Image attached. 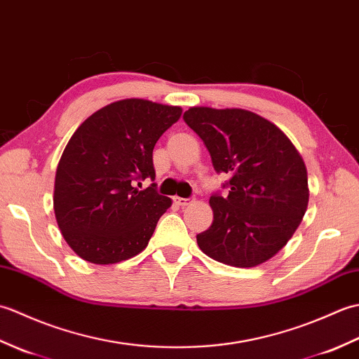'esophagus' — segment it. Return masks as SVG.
<instances>
[{"instance_id":"esophagus-1","label":"esophagus","mask_w":359,"mask_h":359,"mask_svg":"<svg viewBox=\"0 0 359 359\" xmlns=\"http://www.w3.org/2000/svg\"><path fill=\"white\" fill-rule=\"evenodd\" d=\"M174 202L179 205V207H187V205L191 202L189 199H185V197H174Z\"/></svg>"}]
</instances>
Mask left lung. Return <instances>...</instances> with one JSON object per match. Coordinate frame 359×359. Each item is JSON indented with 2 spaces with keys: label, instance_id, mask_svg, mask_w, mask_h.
Listing matches in <instances>:
<instances>
[{
  "label": "left lung",
  "instance_id": "1",
  "mask_svg": "<svg viewBox=\"0 0 359 359\" xmlns=\"http://www.w3.org/2000/svg\"><path fill=\"white\" fill-rule=\"evenodd\" d=\"M185 123L203 140L217 174L212 224L197 234L205 255L233 266L269 261L292 239L309 203L307 170L278 126L245 109L189 108Z\"/></svg>",
  "mask_w": 359,
  "mask_h": 359
}]
</instances>
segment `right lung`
<instances>
[{"label": "right lung", "instance_id": "add662e5", "mask_svg": "<svg viewBox=\"0 0 359 359\" xmlns=\"http://www.w3.org/2000/svg\"><path fill=\"white\" fill-rule=\"evenodd\" d=\"M182 116L179 106L128 98L79 126L60 158L53 210L81 259L116 264L147 248L171 199L158 194L152 149ZM153 184L140 190L141 182Z\"/></svg>", "mask_w": 359, "mask_h": 359}]
</instances>
